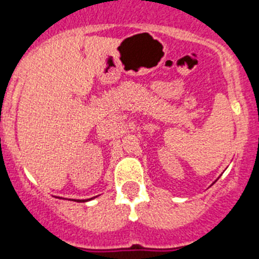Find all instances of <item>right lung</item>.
<instances>
[{"mask_svg": "<svg viewBox=\"0 0 259 259\" xmlns=\"http://www.w3.org/2000/svg\"><path fill=\"white\" fill-rule=\"evenodd\" d=\"M97 197V196H96ZM95 199V197H91V199H87V200H76V199H72V201H76V202H86V201H90V200Z\"/></svg>", "mask_w": 259, "mask_h": 259, "instance_id": "1", "label": "right lung"}]
</instances>
